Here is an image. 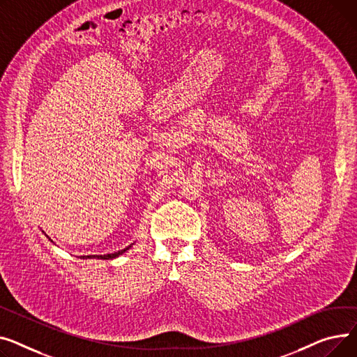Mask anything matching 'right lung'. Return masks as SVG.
I'll list each match as a JSON object with an SVG mask.
<instances>
[{
  "label": "right lung",
  "mask_w": 357,
  "mask_h": 357,
  "mask_svg": "<svg viewBox=\"0 0 357 357\" xmlns=\"http://www.w3.org/2000/svg\"><path fill=\"white\" fill-rule=\"evenodd\" d=\"M127 249H130V246L128 248H125V249H122V250H118V252H114V254H108V255H88V257H83V258H99V259H112V258H116V257H119L121 254H123L125 250Z\"/></svg>",
  "instance_id": "obj_1"
}]
</instances>
